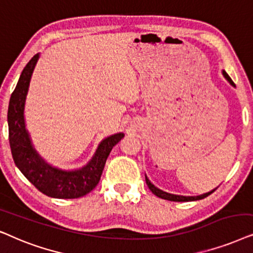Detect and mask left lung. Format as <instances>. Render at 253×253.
Masks as SVG:
<instances>
[{
	"instance_id": "obj_1",
	"label": "left lung",
	"mask_w": 253,
	"mask_h": 253,
	"mask_svg": "<svg viewBox=\"0 0 253 253\" xmlns=\"http://www.w3.org/2000/svg\"><path fill=\"white\" fill-rule=\"evenodd\" d=\"M222 74H223V76H224V79L228 81L229 83L231 84L232 86H235V84H234V82H232V80L230 79V77H229V75L227 73H225V70H222ZM146 183H147V185H148V187H149V190L153 192V193L156 195V197H158V198H162V199H166V200H169V201H195V200H201V199H204V198H206V197H208V195L210 194H211L213 193V192L216 190V188H214V190H211V191H210V192H207V193H204V194H200V195H178V194H172V193H168V192H164V191H162V190H160V188L158 187H156L155 186V185L151 183V181L149 180V178H148L147 176H146Z\"/></svg>"
}]
</instances>
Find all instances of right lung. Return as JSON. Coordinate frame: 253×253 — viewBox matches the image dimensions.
I'll list each match as a JSON object with an SVG mask.
<instances>
[{"mask_svg":"<svg viewBox=\"0 0 253 253\" xmlns=\"http://www.w3.org/2000/svg\"><path fill=\"white\" fill-rule=\"evenodd\" d=\"M39 58L40 53L36 54L25 66L10 97L8 126L12 158L16 167L42 193L58 199H75L97 186L111 150L125 134L116 133L103 139L91 160L79 169L63 170L43 160L33 146L24 116L30 82Z\"/></svg>","mask_w":253,"mask_h":253,"instance_id":"obj_1","label":"right lung"}]
</instances>
